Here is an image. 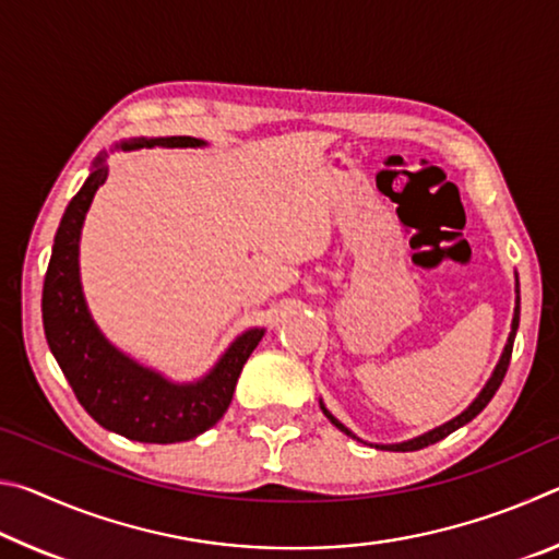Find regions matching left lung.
Listing matches in <instances>:
<instances>
[{
	"label": "left lung",
	"instance_id": "obj_1",
	"mask_svg": "<svg viewBox=\"0 0 559 559\" xmlns=\"http://www.w3.org/2000/svg\"><path fill=\"white\" fill-rule=\"evenodd\" d=\"M518 323H520V281H518V273H515V310H513V323H510L508 343H506V347H503V353H500V359H498V365H496L493 374L488 377V382L484 384V390L478 392L476 400H473V402L466 406V409H463L459 416H453V419H449L447 424H441V427H433V429H431V431H427V433H419V437L406 439V441H400V443H370V447H374V449H382V451H419V449H424V447H431V443H437V441H441V439H447L449 433H453L456 429H461L463 424H468L471 419H476V416L486 409V404H488L490 400H493V394L498 392V386H500V382H503V377H506V372H508L510 355H513V343H515ZM320 409H323V414L328 416L330 424H335V427H337L340 431H345L347 437H353V439H355V441H359V443H367V441L359 439L357 433L349 431L343 421H337L335 416H333V412H330L328 406L323 404V400H320Z\"/></svg>",
	"mask_w": 559,
	"mask_h": 559
}]
</instances>
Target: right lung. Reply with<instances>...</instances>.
<instances>
[{"label":"right lung","instance_id":"obj_1","mask_svg":"<svg viewBox=\"0 0 559 559\" xmlns=\"http://www.w3.org/2000/svg\"><path fill=\"white\" fill-rule=\"evenodd\" d=\"M200 138H130L112 150L140 147H204ZM108 153L93 159L91 175L73 197L56 231L49 271L44 278V333L61 372L103 429L143 443H177L212 429L229 409L234 386L246 359L266 335L249 328L236 335L214 367L194 382H175L155 367L122 353L93 320L81 286V231L93 197L108 179Z\"/></svg>","mask_w":559,"mask_h":559}]
</instances>
